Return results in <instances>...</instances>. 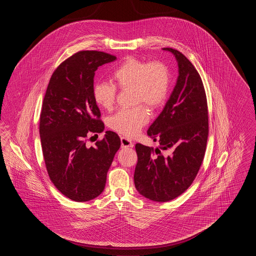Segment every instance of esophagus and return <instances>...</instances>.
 I'll use <instances>...</instances> for the list:
<instances>
[{
  "mask_svg": "<svg viewBox=\"0 0 256 256\" xmlns=\"http://www.w3.org/2000/svg\"><path fill=\"white\" fill-rule=\"evenodd\" d=\"M121 144H122V148H132L134 146V143L132 142V140H130L126 137H121Z\"/></svg>",
  "mask_w": 256,
  "mask_h": 256,
  "instance_id": "34e87169",
  "label": "esophagus"
}]
</instances>
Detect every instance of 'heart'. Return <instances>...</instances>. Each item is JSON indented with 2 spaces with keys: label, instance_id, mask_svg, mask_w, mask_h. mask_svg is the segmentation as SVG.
Returning a JSON list of instances; mask_svg holds the SVG:
<instances>
[{
  "label": "heart",
  "instance_id": "obj_1",
  "mask_svg": "<svg viewBox=\"0 0 256 256\" xmlns=\"http://www.w3.org/2000/svg\"><path fill=\"white\" fill-rule=\"evenodd\" d=\"M112 78L120 88L134 89V102H146L152 108L160 106L170 89V72L160 62L146 63L128 58L112 74ZM117 88L113 84L98 82L93 86V98L98 106L110 110L115 104ZM150 113L145 106L124 108L110 120V128L126 136H134L148 122Z\"/></svg>",
  "mask_w": 256,
  "mask_h": 256
}]
</instances>
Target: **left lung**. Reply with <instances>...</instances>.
Returning <instances> with one entry per match:
<instances>
[{
	"label": "left lung",
	"mask_w": 256,
	"mask_h": 256,
	"mask_svg": "<svg viewBox=\"0 0 256 256\" xmlns=\"http://www.w3.org/2000/svg\"><path fill=\"white\" fill-rule=\"evenodd\" d=\"M162 50L176 58L178 76L164 108L146 132L158 141L159 148L135 145L138 162L134 176L138 193L158 202L182 195L194 182L208 137L206 96L200 74L180 52ZM161 150L171 154L162 155Z\"/></svg>",
	"instance_id": "left-lung-1"
}]
</instances>
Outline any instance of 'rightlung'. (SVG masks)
Instances as JSON below:
<instances>
[{
  "instance_id": "add662e5",
  "label": "right lung",
  "mask_w": 256,
  "mask_h": 256,
  "mask_svg": "<svg viewBox=\"0 0 256 256\" xmlns=\"http://www.w3.org/2000/svg\"><path fill=\"white\" fill-rule=\"evenodd\" d=\"M114 60L116 56L98 50L74 54L54 72L43 100L39 134L46 168L54 185L74 202L102 193L121 146L118 134L110 130L94 146L86 142L87 134L104 130L93 98L94 76L100 66Z\"/></svg>"
}]
</instances>
